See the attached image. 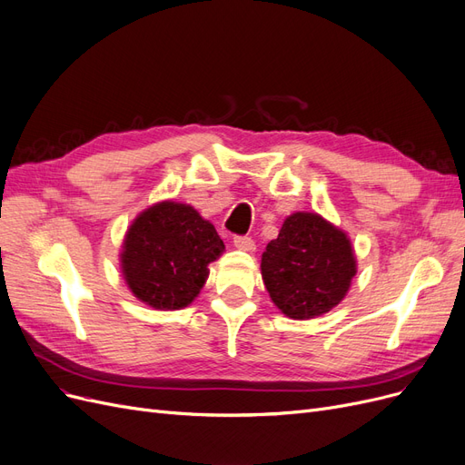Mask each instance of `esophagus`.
Instances as JSON below:
<instances>
[{
	"mask_svg": "<svg viewBox=\"0 0 465 465\" xmlns=\"http://www.w3.org/2000/svg\"><path fill=\"white\" fill-rule=\"evenodd\" d=\"M233 245H235V249H239V251H247V252H252L254 251V242L251 237H247V235H237V237H233Z\"/></svg>",
	"mask_w": 465,
	"mask_h": 465,
	"instance_id": "esophagus-1",
	"label": "esophagus"
}]
</instances>
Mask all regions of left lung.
<instances>
[{
  "label": "left lung",
  "mask_w": 465,
  "mask_h": 465,
  "mask_svg": "<svg viewBox=\"0 0 465 465\" xmlns=\"http://www.w3.org/2000/svg\"><path fill=\"white\" fill-rule=\"evenodd\" d=\"M272 303L293 321L317 319L350 292L357 259L348 233L317 213H293L261 257Z\"/></svg>",
  "instance_id": "left-lung-1"
}]
</instances>
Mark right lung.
Returning <instances> with one entry per match:
<instances>
[{"label": "right lung", "mask_w": 465, "mask_h": 465, "mask_svg": "<svg viewBox=\"0 0 465 465\" xmlns=\"http://www.w3.org/2000/svg\"><path fill=\"white\" fill-rule=\"evenodd\" d=\"M226 245L191 204L160 201L131 222L119 264L131 293L158 311L191 305Z\"/></svg>", "instance_id": "obj_1"}]
</instances>
